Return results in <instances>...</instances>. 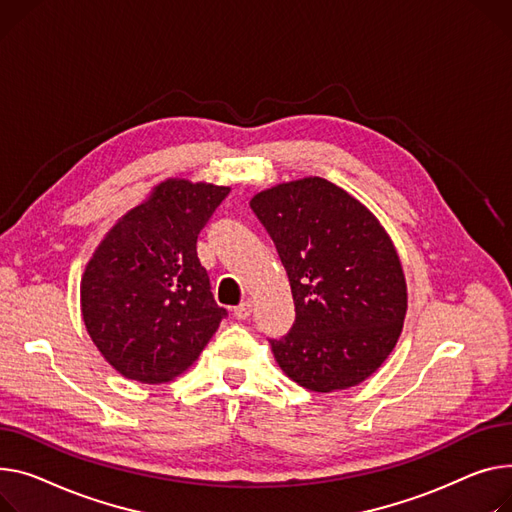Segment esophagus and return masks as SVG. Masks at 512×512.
Here are the masks:
<instances>
[{"mask_svg":"<svg viewBox=\"0 0 512 512\" xmlns=\"http://www.w3.org/2000/svg\"><path fill=\"white\" fill-rule=\"evenodd\" d=\"M251 313H253V302H251V300L241 302V304H238L236 309H234V317H236V319H249Z\"/></svg>","mask_w":512,"mask_h":512,"instance_id":"esophagus-1","label":"esophagus"}]
</instances>
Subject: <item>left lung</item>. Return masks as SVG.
<instances>
[{
    "instance_id": "1",
    "label": "left lung",
    "mask_w": 512,
    "mask_h": 512,
    "mask_svg": "<svg viewBox=\"0 0 512 512\" xmlns=\"http://www.w3.org/2000/svg\"><path fill=\"white\" fill-rule=\"evenodd\" d=\"M251 208L276 243L296 321L269 339L300 387L331 393L360 385L393 352L407 284L391 236L364 203L321 177L269 187Z\"/></svg>"
}]
</instances>
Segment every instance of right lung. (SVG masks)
<instances>
[{
    "mask_svg": "<svg viewBox=\"0 0 512 512\" xmlns=\"http://www.w3.org/2000/svg\"><path fill=\"white\" fill-rule=\"evenodd\" d=\"M230 187L166 179L94 249L80 284L82 319L125 379L158 385L183 374L226 317L197 259V234Z\"/></svg>",
    "mask_w": 512,
    "mask_h": 512,
    "instance_id": "obj_1",
    "label": "right lung"
}]
</instances>
